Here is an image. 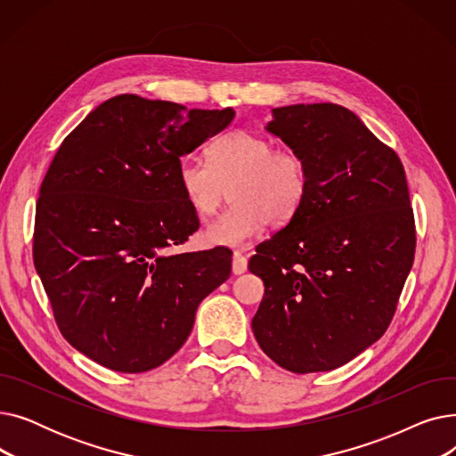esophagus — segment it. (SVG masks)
I'll use <instances>...</instances> for the list:
<instances>
[{
	"label": "esophagus",
	"instance_id": "34e87169",
	"mask_svg": "<svg viewBox=\"0 0 456 456\" xmlns=\"http://www.w3.org/2000/svg\"><path fill=\"white\" fill-rule=\"evenodd\" d=\"M246 270H248V258L240 251H234L232 253V273L242 275Z\"/></svg>",
	"mask_w": 456,
	"mask_h": 456
}]
</instances>
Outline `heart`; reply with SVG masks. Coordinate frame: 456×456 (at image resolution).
I'll return each instance as SVG.
<instances>
[{
	"instance_id": "obj_1",
	"label": "heart",
	"mask_w": 456,
	"mask_h": 456,
	"mask_svg": "<svg viewBox=\"0 0 456 456\" xmlns=\"http://www.w3.org/2000/svg\"><path fill=\"white\" fill-rule=\"evenodd\" d=\"M210 164L183 159L177 181L190 208L201 218L218 210L231 188L232 207L203 229L205 242L248 248L268 224L290 222L308 191L301 155L275 150V143L248 131H231L210 143Z\"/></svg>"
}]
</instances>
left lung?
Listing matches in <instances>:
<instances>
[{
	"mask_svg": "<svg viewBox=\"0 0 456 456\" xmlns=\"http://www.w3.org/2000/svg\"><path fill=\"white\" fill-rule=\"evenodd\" d=\"M266 131L303 157L308 191L249 260L265 282L253 334L284 370L330 371L392 322L416 249L409 186L399 157L342 105L273 109Z\"/></svg>",
	"mask_w": 456,
	"mask_h": 456,
	"instance_id": "obj_1",
	"label": "left lung"
}]
</instances>
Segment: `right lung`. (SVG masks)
<instances>
[{"label":"right lung","instance_id":"right-lung-1","mask_svg":"<svg viewBox=\"0 0 456 456\" xmlns=\"http://www.w3.org/2000/svg\"><path fill=\"white\" fill-rule=\"evenodd\" d=\"M232 118L231 107L122 94L61 143L40 186L33 258L62 337L94 362L122 373L164 364L229 279L227 249L174 248L200 227L179 188L181 157Z\"/></svg>","mask_w":456,"mask_h":456}]
</instances>
